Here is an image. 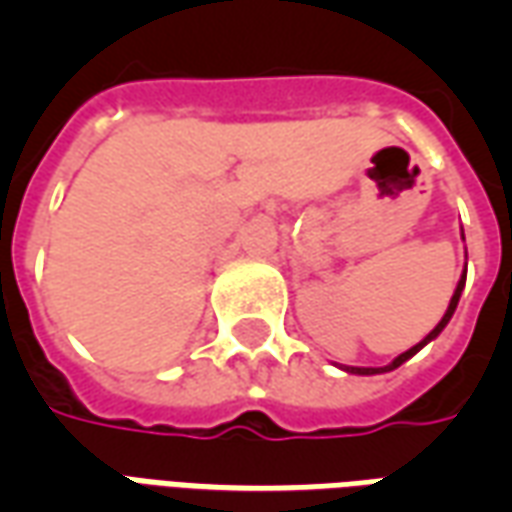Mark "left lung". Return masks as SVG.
I'll list each match as a JSON object with an SVG mask.
<instances>
[{
    "label": "left lung",
    "instance_id": "obj_1",
    "mask_svg": "<svg viewBox=\"0 0 512 512\" xmlns=\"http://www.w3.org/2000/svg\"><path fill=\"white\" fill-rule=\"evenodd\" d=\"M463 285H466V271H463L461 282H458V288H455V293H452L450 307H447V312H444V318H441V321L436 323V329H433V332H430L428 337H425V340H422V343H417V345H414V348H408L406 354H400V356H397V359H395V362H392V365H386V367H343L345 373H356V376H376V373H389V370H395V367H400V365H403V362H408V359H411V356L417 354L419 348H425V345H428L430 340H436V337H439V334H441V329H444V326H447V323H450L452 312H455V307H458V299H461V290H463Z\"/></svg>",
    "mask_w": 512,
    "mask_h": 512
}]
</instances>
